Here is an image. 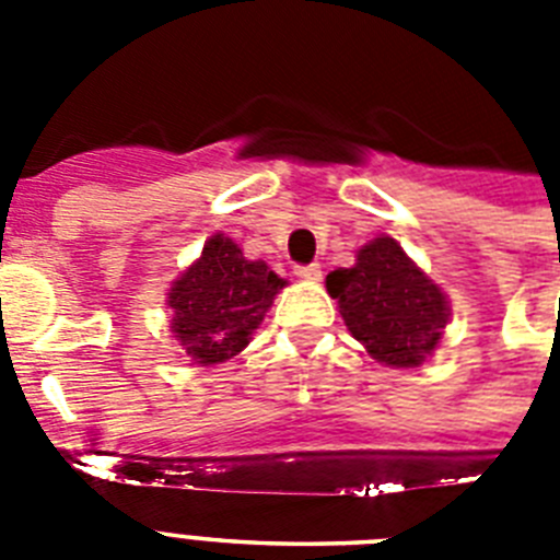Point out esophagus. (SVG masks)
I'll return each mask as SVG.
<instances>
[{
    "instance_id": "1",
    "label": "esophagus",
    "mask_w": 560,
    "mask_h": 560,
    "mask_svg": "<svg viewBox=\"0 0 560 560\" xmlns=\"http://www.w3.org/2000/svg\"><path fill=\"white\" fill-rule=\"evenodd\" d=\"M295 276H299L302 281H318V279H322V267H318V265L295 267Z\"/></svg>"
}]
</instances>
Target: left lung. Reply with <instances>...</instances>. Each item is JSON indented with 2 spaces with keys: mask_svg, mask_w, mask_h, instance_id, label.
<instances>
[{
  "mask_svg": "<svg viewBox=\"0 0 560 560\" xmlns=\"http://www.w3.org/2000/svg\"><path fill=\"white\" fill-rule=\"evenodd\" d=\"M347 330L384 368H421L439 350L450 322L447 293L404 253L378 236L355 253V265L327 276Z\"/></svg>",
  "mask_w": 560,
  "mask_h": 560,
  "instance_id": "left-lung-1",
  "label": "left lung"
}]
</instances>
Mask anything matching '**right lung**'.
<instances>
[{
    "label": "right lung",
    "instance_id": "1",
    "mask_svg": "<svg viewBox=\"0 0 560 560\" xmlns=\"http://www.w3.org/2000/svg\"><path fill=\"white\" fill-rule=\"evenodd\" d=\"M288 288L267 261L244 258L242 247L213 233L201 256L167 290L171 332L199 368H215L250 345L272 299Z\"/></svg>",
    "mask_w": 560,
    "mask_h": 560
}]
</instances>
